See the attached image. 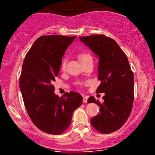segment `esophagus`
<instances>
[{
    "label": "esophagus",
    "mask_w": 155,
    "mask_h": 155,
    "mask_svg": "<svg viewBox=\"0 0 155 155\" xmlns=\"http://www.w3.org/2000/svg\"><path fill=\"white\" fill-rule=\"evenodd\" d=\"M87 100H88L87 96H84V97H83V103L86 104V103L87 102Z\"/></svg>",
    "instance_id": "1"
}]
</instances>
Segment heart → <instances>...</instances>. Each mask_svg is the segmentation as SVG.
I'll return each instance as SVG.
<instances>
[{
	"instance_id": "1",
	"label": "heart",
	"mask_w": 155,
	"mask_h": 155,
	"mask_svg": "<svg viewBox=\"0 0 155 155\" xmlns=\"http://www.w3.org/2000/svg\"><path fill=\"white\" fill-rule=\"evenodd\" d=\"M78 58H79L81 63H85V62L88 61V60H92V56L90 55V53L88 52H81L78 54ZM65 64H66V60L63 59L61 62V67L62 69H64L65 68Z\"/></svg>"
}]
</instances>
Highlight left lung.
<instances>
[{
  "instance_id": "left-lung-1",
  "label": "left lung",
  "mask_w": 155,
  "mask_h": 155,
  "mask_svg": "<svg viewBox=\"0 0 155 155\" xmlns=\"http://www.w3.org/2000/svg\"><path fill=\"white\" fill-rule=\"evenodd\" d=\"M99 58L98 79L96 92L102 93L101 104L94 97L89 103L100 106V113L90 120L101 133H111L125 123L132 111L134 100V76L127 56L114 39L104 35L79 37Z\"/></svg>"
}]
</instances>
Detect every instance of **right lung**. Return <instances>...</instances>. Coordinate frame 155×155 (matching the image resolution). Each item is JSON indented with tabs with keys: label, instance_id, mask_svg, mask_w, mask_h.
Here are the masks:
<instances>
[{
	"label": "right lung",
	"instance_id": "add662e5",
	"mask_svg": "<svg viewBox=\"0 0 155 155\" xmlns=\"http://www.w3.org/2000/svg\"><path fill=\"white\" fill-rule=\"evenodd\" d=\"M76 36L44 35L35 41L26 54L19 79V87L27 112L43 132L60 135L71 123L74 110L82 104L76 92L59 97L52 84L58 76L62 58Z\"/></svg>",
	"mask_w": 155,
	"mask_h": 155
}]
</instances>
